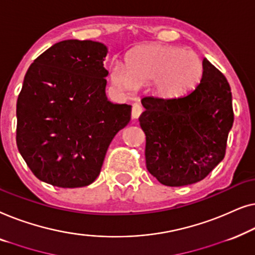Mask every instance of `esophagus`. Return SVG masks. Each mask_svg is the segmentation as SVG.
Returning <instances> with one entry per match:
<instances>
[{"mask_svg":"<svg viewBox=\"0 0 255 255\" xmlns=\"http://www.w3.org/2000/svg\"><path fill=\"white\" fill-rule=\"evenodd\" d=\"M142 112H143V109H142V106L139 105V104H137V103L132 104V107H131V118H132V119H137V118L141 116Z\"/></svg>","mask_w":255,"mask_h":255,"instance_id":"obj_1","label":"esophagus"}]
</instances>
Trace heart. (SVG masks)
<instances>
[{
	"instance_id": "b5f03b06",
	"label": "heart",
	"mask_w": 255,
	"mask_h": 255,
	"mask_svg": "<svg viewBox=\"0 0 255 255\" xmlns=\"http://www.w3.org/2000/svg\"><path fill=\"white\" fill-rule=\"evenodd\" d=\"M203 63L192 51L177 46H145L129 55L128 63H112V83L124 92L136 90L137 84L152 81V92L163 99H180L200 83Z\"/></svg>"
}]
</instances>
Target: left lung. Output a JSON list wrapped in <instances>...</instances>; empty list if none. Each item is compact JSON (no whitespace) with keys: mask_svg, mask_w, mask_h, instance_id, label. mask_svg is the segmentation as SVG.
Here are the masks:
<instances>
[{"mask_svg":"<svg viewBox=\"0 0 255 255\" xmlns=\"http://www.w3.org/2000/svg\"><path fill=\"white\" fill-rule=\"evenodd\" d=\"M200 83L180 99L144 97L138 118L145 134L146 168L160 184L179 187L202 180L223 160L234 124L227 78L203 59Z\"/></svg>","mask_w":255,"mask_h":255,"instance_id":"8db88e82","label":"left lung"}]
</instances>
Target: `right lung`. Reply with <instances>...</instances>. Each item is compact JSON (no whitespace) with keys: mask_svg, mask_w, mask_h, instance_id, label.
Listing matches in <instances>:
<instances>
[{"mask_svg":"<svg viewBox=\"0 0 255 255\" xmlns=\"http://www.w3.org/2000/svg\"><path fill=\"white\" fill-rule=\"evenodd\" d=\"M107 47L92 40L56 42L33 61L17 99L16 142L39 180L84 187L96 180L131 106L107 100Z\"/></svg>","mask_w":255,"mask_h":255,"instance_id":"add662e5","label":"right lung"}]
</instances>
